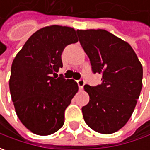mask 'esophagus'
<instances>
[{"instance_id":"1","label":"esophagus","mask_w":150,"mask_h":150,"mask_svg":"<svg viewBox=\"0 0 150 150\" xmlns=\"http://www.w3.org/2000/svg\"><path fill=\"white\" fill-rule=\"evenodd\" d=\"M85 84V82H84L83 79H80L78 81V85L79 87V89H83V86Z\"/></svg>"}]
</instances>
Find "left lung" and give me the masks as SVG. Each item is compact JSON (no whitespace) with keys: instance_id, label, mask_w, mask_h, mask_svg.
Segmentation results:
<instances>
[{"instance_id":"1","label":"left lung","mask_w":150,"mask_h":150,"mask_svg":"<svg viewBox=\"0 0 150 150\" xmlns=\"http://www.w3.org/2000/svg\"><path fill=\"white\" fill-rule=\"evenodd\" d=\"M77 33L93 72L103 76L100 85L84 86L90 98L82 108L84 121L98 133H115L127 124L140 95L141 62L129 44L106 30H77Z\"/></svg>"}]
</instances>
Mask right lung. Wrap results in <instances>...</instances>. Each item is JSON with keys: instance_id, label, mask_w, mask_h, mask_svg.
I'll return each instance as SVG.
<instances>
[{"instance_id": "add662e5", "label": "right lung", "mask_w": 150, "mask_h": 150, "mask_svg": "<svg viewBox=\"0 0 150 150\" xmlns=\"http://www.w3.org/2000/svg\"><path fill=\"white\" fill-rule=\"evenodd\" d=\"M78 42L72 27L45 26L32 34L12 62L11 99L17 117L33 134L50 135L64 124V112L78 86L73 79L52 76L62 67L65 47Z\"/></svg>"}]
</instances>
